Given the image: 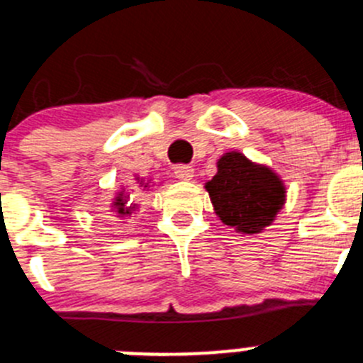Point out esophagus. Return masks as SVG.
I'll use <instances>...</instances> for the list:
<instances>
[{
  "label": "esophagus",
  "instance_id": "1",
  "mask_svg": "<svg viewBox=\"0 0 363 363\" xmlns=\"http://www.w3.org/2000/svg\"><path fill=\"white\" fill-rule=\"evenodd\" d=\"M174 174L180 180H192L194 169L192 166H186V164H178V166H174Z\"/></svg>",
  "mask_w": 363,
  "mask_h": 363
}]
</instances>
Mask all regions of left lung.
<instances>
[{
    "instance_id": "obj_1",
    "label": "left lung",
    "mask_w": 363,
    "mask_h": 363,
    "mask_svg": "<svg viewBox=\"0 0 363 363\" xmlns=\"http://www.w3.org/2000/svg\"><path fill=\"white\" fill-rule=\"evenodd\" d=\"M217 169L204 186L225 225L242 235H256L274 222L286 203V186L270 167L229 152L218 159Z\"/></svg>"
}]
</instances>
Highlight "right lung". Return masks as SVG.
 Returning <instances> with one entry per match:
<instances>
[{"mask_svg":"<svg viewBox=\"0 0 363 363\" xmlns=\"http://www.w3.org/2000/svg\"><path fill=\"white\" fill-rule=\"evenodd\" d=\"M113 206H114V211L118 213V217H128V215H130L135 208L134 204H132V206H127V196H123V192L118 194L116 199H114V203H113Z\"/></svg>","mask_w":363,"mask_h":363,"instance_id":"obj_1","label":"right lung"}]
</instances>
